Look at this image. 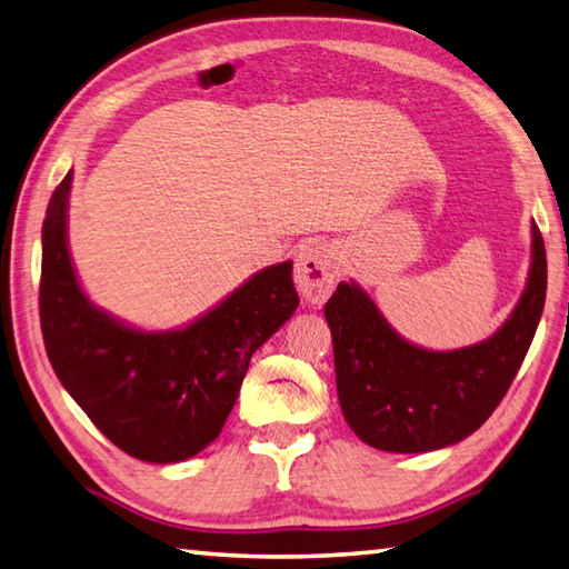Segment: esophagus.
Instances as JSON below:
<instances>
[{"label": "esophagus", "instance_id": "esophagus-1", "mask_svg": "<svg viewBox=\"0 0 569 569\" xmlns=\"http://www.w3.org/2000/svg\"><path fill=\"white\" fill-rule=\"evenodd\" d=\"M340 276V261L330 244L325 241H310L300 249L296 263V283L308 303H322L332 293L335 278Z\"/></svg>", "mask_w": 569, "mask_h": 569}]
</instances>
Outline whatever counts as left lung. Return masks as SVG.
Here are the masks:
<instances>
[{"label": "left lung", "mask_w": 569, "mask_h": 569, "mask_svg": "<svg viewBox=\"0 0 569 569\" xmlns=\"http://www.w3.org/2000/svg\"><path fill=\"white\" fill-rule=\"evenodd\" d=\"M546 288V241L533 224L528 286L503 328L475 347L428 352L401 340L361 288L337 286L325 318L349 428L383 452H430L465 440L497 410L521 369Z\"/></svg>", "instance_id": "1"}]
</instances>
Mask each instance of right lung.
<instances>
[{
    "instance_id": "right-lung-1",
    "label": "right lung",
    "mask_w": 569,
    "mask_h": 569,
    "mask_svg": "<svg viewBox=\"0 0 569 569\" xmlns=\"http://www.w3.org/2000/svg\"><path fill=\"white\" fill-rule=\"evenodd\" d=\"M72 173L43 220L39 312L46 355L107 440L143 462L204 450L232 410L251 355L293 316V263L259 271L186 330L139 332L92 308L72 271L66 212Z\"/></svg>"
}]
</instances>
